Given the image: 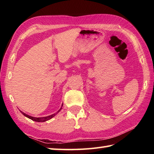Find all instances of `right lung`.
Masks as SVG:
<instances>
[{"label":"right lung","mask_w":154,"mask_h":154,"mask_svg":"<svg viewBox=\"0 0 154 154\" xmlns=\"http://www.w3.org/2000/svg\"><path fill=\"white\" fill-rule=\"evenodd\" d=\"M62 106H63V104H62ZM62 106H61V108L59 110L56 112V113L52 114V115H51V116H47V117H43V118H35V117H32V116H29V115L26 114L25 113H24V112H22V111H20V112H21V113H22L23 115H24V116L25 117H26V118H29V119H32V120H33V121L38 122H46V121L49 120V119H51L52 118H54V117L56 115L58 114V113H59V112L60 111L61 109H62Z\"/></svg>","instance_id":"right-lung-1"}]
</instances>
